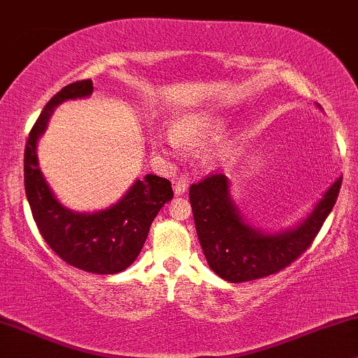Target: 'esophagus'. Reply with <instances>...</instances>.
Listing matches in <instances>:
<instances>
[{
	"mask_svg": "<svg viewBox=\"0 0 358 358\" xmlns=\"http://www.w3.org/2000/svg\"><path fill=\"white\" fill-rule=\"evenodd\" d=\"M172 184H174V194H176V196H182V194L187 192L189 184L184 179H176Z\"/></svg>",
	"mask_w": 358,
	"mask_h": 358,
	"instance_id": "obj_1",
	"label": "esophagus"
}]
</instances>
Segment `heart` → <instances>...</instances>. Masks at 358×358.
<instances>
[{
	"mask_svg": "<svg viewBox=\"0 0 358 358\" xmlns=\"http://www.w3.org/2000/svg\"><path fill=\"white\" fill-rule=\"evenodd\" d=\"M224 117L217 113L196 111L186 113L172 122V129L159 131L154 134V144L161 152L176 154L180 151L182 144H197L209 138L222 126ZM219 156V145H210L206 149V157L214 159Z\"/></svg>",
	"mask_w": 358,
	"mask_h": 358,
	"instance_id": "b5f03b06",
	"label": "heart"
}]
</instances>
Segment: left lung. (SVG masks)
I'll list each match as a JSON object with an SVG mask.
<instances>
[{
	"mask_svg": "<svg viewBox=\"0 0 358 358\" xmlns=\"http://www.w3.org/2000/svg\"><path fill=\"white\" fill-rule=\"evenodd\" d=\"M341 186L342 178H338L299 227L280 234H264L244 222L229 196L226 176H206L189 189V199L207 264L220 279L232 284L280 272L314 242L334 209Z\"/></svg>",
	"mask_w": 358,
	"mask_h": 358,
	"instance_id": "1",
	"label": "left lung"
}]
</instances>
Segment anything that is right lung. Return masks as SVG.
Returning <instances> with one entry per match:
<instances>
[{
	"mask_svg": "<svg viewBox=\"0 0 358 358\" xmlns=\"http://www.w3.org/2000/svg\"><path fill=\"white\" fill-rule=\"evenodd\" d=\"M91 92L92 81L83 79L63 87L44 106L26 141L24 191L38 231L57 257L91 273H117L138 259L154 217L174 192L169 180L148 174L117 204L99 213L78 214L56 201L38 167L36 141L57 104Z\"/></svg>",
	"mask_w": 358,
	"mask_h": 358,
	"instance_id": "obj_1",
	"label": "right lung"
}]
</instances>
